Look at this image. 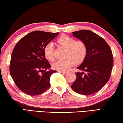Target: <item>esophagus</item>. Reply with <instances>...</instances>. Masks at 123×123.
I'll return each instance as SVG.
<instances>
[{"label":"esophagus","instance_id":"obj_1","mask_svg":"<svg viewBox=\"0 0 123 123\" xmlns=\"http://www.w3.org/2000/svg\"><path fill=\"white\" fill-rule=\"evenodd\" d=\"M59 72L61 73H62V74H66L67 73V72H66V71H59Z\"/></svg>","mask_w":123,"mask_h":123}]
</instances>
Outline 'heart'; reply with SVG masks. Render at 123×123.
I'll return each mask as SVG.
<instances>
[{"mask_svg": "<svg viewBox=\"0 0 123 123\" xmlns=\"http://www.w3.org/2000/svg\"><path fill=\"white\" fill-rule=\"evenodd\" d=\"M60 45L67 48V59L57 60L53 64L54 69L59 71H66L74 65L75 63H80L85 60L87 53V47L84 41H76L73 37L68 35H63L57 39ZM54 44L49 42L44 48V54L48 60L53 61L54 59Z\"/></svg>", "mask_w": 123, "mask_h": 123, "instance_id": "b5f03b06", "label": "heart"}]
</instances>
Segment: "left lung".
Wrapping results in <instances>:
<instances>
[{
  "label": "left lung",
  "instance_id": "8db88e82",
  "mask_svg": "<svg viewBox=\"0 0 123 123\" xmlns=\"http://www.w3.org/2000/svg\"><path fill=\"white\" fill-rule=\"evenodd\" d=\"M73 34L86 43L87 53L78 67L85 73H76V79L71 87L79 94H94L103 88L111 76L113 64L111 49L105 39L91 31L81 30Z\"/></svg>",
  "mask_w": 123,
  "mask_h": 123
}]
</instances>
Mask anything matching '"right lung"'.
Wrapping results in <instances>:
<instances>
[{"label":"right lung","mask_w":123,"mask_h":123,"mask_svg":"<svg viewBox=\"0 0 123 123\" xmlns=\"http://www.w3.org/2000/svg\"><path fill=\"white\" fill-rule=\"evenodd\" d=\"M59 33L34 31L17 43L12 51L10 73L17 87L30 95H37L50 86L51 74L57 71L47 70L50 64L45 59L44 48Z\"/></svg>","instance_id":"add662e5"}]
</instances>
